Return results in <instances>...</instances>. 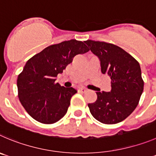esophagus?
Returning a JSON list of instances; mask_svg holds the SVG:
<instances>
[{
	"instance_id": "obj_1",
	"label": "esophagus",
	"mask_w": 156,
	"mask_h": 156,
	"mask_svg": "<svg viewBox=\"0 0 156 156\" xmlns=\"http://www.w3.org/2000/svg\"><path fill=\"white\" fill-rule=\"evenodd\" d=\"M78 91H79V92H81V93H85V92H86L87 90L85 89V88H78Z\"/></svg>"
}]
</instances>
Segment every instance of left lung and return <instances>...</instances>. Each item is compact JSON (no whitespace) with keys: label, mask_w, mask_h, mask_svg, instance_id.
<instances>
[{"label":"left lung","mask_w":156,"mask_h":156,"mask_svg":"<svg viewBox=\"0 0 156 156\" xmlns=\"http://www.w3.org/2000/svg\"><path fill=\"white\" fill-rule=\"evenodd\" d=\"M100 61L101 73L111 78V91H97V100L88 104L90 112L104 124H116L132 114L139 104L144 81L139 63L120 47L103 41H85Z\"/></svg>","instance_id":"8db88e82"}]
</instances>
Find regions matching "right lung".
Returning <instances> with one entry per match:
<instances>
[{
	"label": "right lung",
	"mask_w": 156,
	"mask_h": 156,
	"mask_svg": "<svg viewBox=\"0 0 156 156\" xmlns=\"http://www.w3.org/2000/svg\"><path fill=\"white\" fill-rule=\"evenodd\" d=\"M89 48L80 41H65L48 46L30 58L17 81L18 98L27 112L43 124H53L65 116L77 92L55 82L58 74L77 55Z\"/></svg>",
	"instance_id": "right-lung-1"
}]
</instances>
